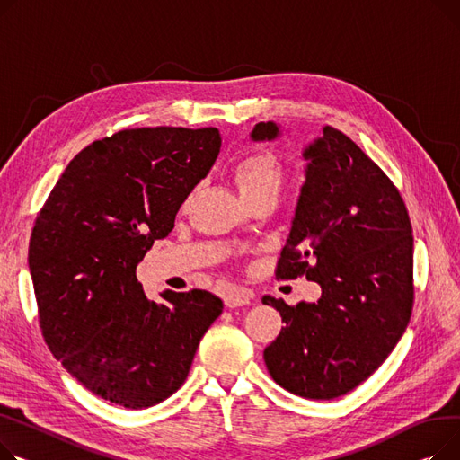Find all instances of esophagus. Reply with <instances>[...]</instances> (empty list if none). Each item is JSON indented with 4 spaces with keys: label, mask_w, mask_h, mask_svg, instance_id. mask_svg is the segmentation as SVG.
<instances>
[{
    "label": "esophagus",
    "mask_w": 460,
    "mask_h": 460,
    "mask_svg": "<svg viewBox=\"0 0 460 460\" xmlns=\"http://www.w3.org/2000/svg\"><path fill=\"white\" fill-rule=\"evenodd\" d=\"M251 293L245 289H239V288H232L226 291L225 295V305L228 308H239V306H245L251 303Z\"/></svg>",
    "instance_id": "34e87169"
}]
</instances>
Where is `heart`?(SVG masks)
<instances>
[{"label":"heart","mask_w":460,"mask_h":460,"mask_svg":"<svg viewBox=\"0 0 460 460\" xmlns=\"http://www.w3.org/2000/svg\"><path fill=\"white\" fill-rule=\"evenodd\" d=\"M232 176L241 197L249 202L267 191H279L282 167L273 154L254 150L235 161Z\"/></svg>","instance_id":"b5f03b06"}]
</instances>
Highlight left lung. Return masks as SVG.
Here are the masks:
<instances>
[{"label": "left lung", "instance_id": "left-lung-1", "mask_svg": "<svg viewBox=\"0 0 460 460\" xmlns=\"http://www.w3.org/2000/svg\"><path fill=\"white\" fill-rule=\"evenodd\" d=\"M280 135L279 124L260 122L251 139ZM303 157L306 180L277 277L306 275L321 296L296 306L263 296L286 323L263 360L284 390L334 399L379 369L409 325L414 237L399 191L347 135L325 126Z\"/></svg>", "mask_w": 460, "mask_h": 460}]
</instances>
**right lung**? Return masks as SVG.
I'll return each mask as SVG.
<instances>
[{
	"label": "right lung",
	"instance_id": "right-lung-1",
	"mask_svg": "<svg viewBox=\"0 0 460 460\" xmlns=\"http://www.w3.org/2000/svg\"><path fill=\"white\" fill-rule=\"evenodd\" d=\"M219 148L217 128L122 129L70 161L37 217L30 271L42 336L77 383L124 409L171 397L223 312L206 289L148 301L135 275Z\"/></svg>",
	"mask_w": 460,
	"mask_h": 460
}]
</instances>
